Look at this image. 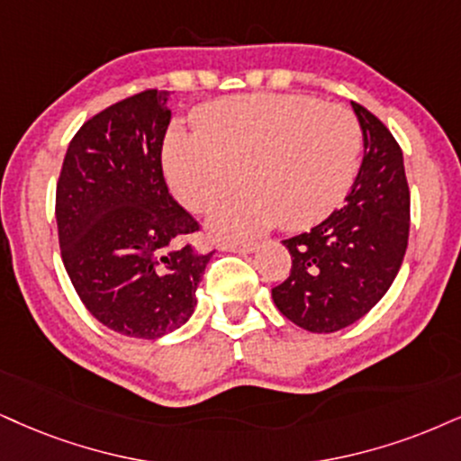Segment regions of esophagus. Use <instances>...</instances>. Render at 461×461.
<instances>
[{"label": "esophagus", "instance_id": "esophagus-1", "mask_svg": "<svg viewBox=\"0 0 461 461\" xmlns=\"http://www.w3.org/2000/svg\"><path fill=\"white\" fill-rule=\"evenodd\" d=\"M220 249H226V252H240V254H249L257 249V243H221Z\"/></svg>", "mask_w": 461, "mask_h": 461}]
</instances>
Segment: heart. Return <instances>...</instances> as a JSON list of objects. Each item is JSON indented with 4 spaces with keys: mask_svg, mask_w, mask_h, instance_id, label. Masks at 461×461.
I'll return each mask as SVG.
<instances>
[{
    "mask_svg": "<svg viewBox=\"0 0 461 461\" xmlns=\"http://www.w3.org/2000/svg\"><path fill=\"white\" fill-rule=\"evenodd\" d=\"M198 132L173 130L164 149L170 190L194 213H212L243 184L240 201L212 220L224 237L280 224L310 229L342 203L359 168L361 123L342 104L301 94L212 102Z\"/></svg>",
    "mask_w": 461,
    "mask_h": 461,
    "instance_id": "heart-1",
    "label": "heart"
}]
</instances>
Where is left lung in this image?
Here are the masks:
<instances>
[{
	"label": "left lung",
	"mask_w": 461,
	"mask_h": 461,
	"mask_svg": "<svg viewBox=\"0 0 461 461\" xmlns=\"http://www.w3.org/2000/svg\"><path fill=\"white\" fill-rule=\"evenodd\" d=\"M363 130V162L339 209L284 240L291 274L271 291L294 325L331 333L366 316L393 284L408 246L411 190L400 145L380 119L352 102Z\"/></svg>",
	"instance_id": "obj_1"
}]
</instances>
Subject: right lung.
<instances>
[{
	"label": "right lung",
	"mask_w": 461,
	"mask_h": 461,
	"mask_svg": "<svg viewBox=\"0 0 461 461\" xmlns=\"http://www.w3.org/2000/svg\"><path fill=\"white\" fill-rule=\"evenodd\" d=\"M168 95L145 89L87 119L68 145L55 194L74 291L102 325L140 339L192 316L212 257L187 243L201 224L164 179Z\"/></svg>",
	"instance_id": "right-lung-1"
}]
</instances>
